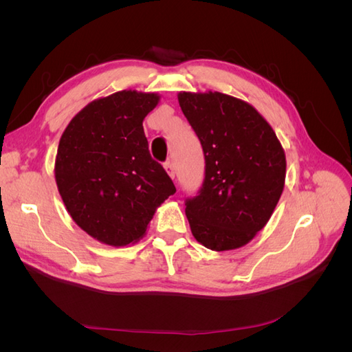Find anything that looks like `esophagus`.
Segmentation results:
<instances>
[{
  "label": "esophagus",
  "mask_w": 352,
  "mask_h": 352,
  "mask_svg": "<svg viewBox=\"0 0 352 352\" xmlns=\"http://www.w3.org/2000/svg\"><path fill=\"white\" fill-rule=\"evenodd\" d=\"M164 168H166L167 175H168L170 177H172V179H175V167H173L172 162H166V163H164Z\"/></svg>",
  "instance_id": "34e87169"
}]
</instances>
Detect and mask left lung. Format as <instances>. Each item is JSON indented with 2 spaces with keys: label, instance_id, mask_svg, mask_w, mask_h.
Masks as SVG:
<instances>
[{
  "label": "left lung",
  "instance_id": "1",
  "mask_svg": "<svg viewBox=\"0 0 352 352\" xmlns=\"http://www.w3.org/2000/svg\"><path fill=\"white\" fill-rule=\"evenodd\" d=\"M177 100L206 158L199 192L185 202L192 235L212 251L243 247L265 226L283 192V148L248 102L211 91L179 92Z\"/></svg>",
  "mask_w": 352,
  "mask_h": 352
}]
</instances>
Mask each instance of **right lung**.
<instances>
[{"label":"right lung","instance_id":"add662e5","mask_svg":"<svg viewBox=\"0 0 352 352\" xmlns=\"http://www.w3.org/2000/svg\"><path fill=\"white\" fill-rule=\"evenodd\" d=\"M157 94L120 91L89 102L63 132L56 182L76 225L111 247L140 241L176 188L153 160L142 122Z\"/></svg>","mask_w":352,"mask_h":352}]
</instances>
